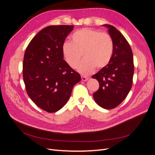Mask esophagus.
<instances>
[{
  "instance_id": "1",
  "label": "esophagus",
  "mask_w": 155,
  "mask_h": 155,
  "mask_svg": "<svg viewBox=\"0 0 155 155\" xmlns=\"http://www.w3.org/2000/svg\"><path fill=\"white\" fill-rule=\"evenodd\" d=\"M88 79H89V78H87V77L81 76V80H82L83 81H87V80H88Z\"/></svg>"
}]
</instances>
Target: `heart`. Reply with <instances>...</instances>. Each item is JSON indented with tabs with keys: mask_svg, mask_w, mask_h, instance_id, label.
Returning <instances> with one entry per match:
<instances>
[{
	"mask_svg": "<svg viewBox=\"0 0 155 155\" xmlns=\"http://www.w3.org/2000/svg\"><path fill=\"white\" fill-rule=\"evenodd\" d=\"M71 42H64L62 54L70 67L76 68L82 56L84 59L78 67V71L88 75L97 68L105 67L109 63L114 51L113 41L106 33L91 28L75 31L70 37Z\"/></svg>",
	"mask_w": 155,
	"mask_h": 155,
	"instance_id": "1",
	"label": "heart"
}]
</instances>
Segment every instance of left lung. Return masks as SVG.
Listing matches in <instances>:
<instances>
[{"label": "left lung", "mask_w": 155, "mask_h": 155, "mask_svg": "<svg viewBox=\"0 0 155 155\" xmlns=\"http://www.w3.org/2000/svg\"><path fill=\"white\" fill-rule=\"evenodd\" d=\"M103 26L108 29L113 41L114 51L109 63L92 76L100 84L93 97L101 107L112 109L125 99L132 87L133 55L127 41L115 27L109 25Z\"/></svg>", "instance_id": "left-lung-1"}]
</instances>
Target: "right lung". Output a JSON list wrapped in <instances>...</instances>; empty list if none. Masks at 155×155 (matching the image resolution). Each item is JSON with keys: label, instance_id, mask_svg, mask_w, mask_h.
Returning a JSON list of instances; mask_svg holds the SVG:
<instances>
[{"label": "right lung", "instance_id": "right-lung-1", "mask_svg": "<svg viewBox=\"0 0 155 155\" xmlns=\"http://www.w3.org/2000/svg\"><path fill=\"white\" fill-rule=\"evenodd\" d=\"M73 26H49L41 30L26 49L22 75L30 99L41 109L55 112L67 104L79 73L63 59L62 45Z\"/></svg>", "mask_w": 155, "mask_h": 155}]
</instances>
